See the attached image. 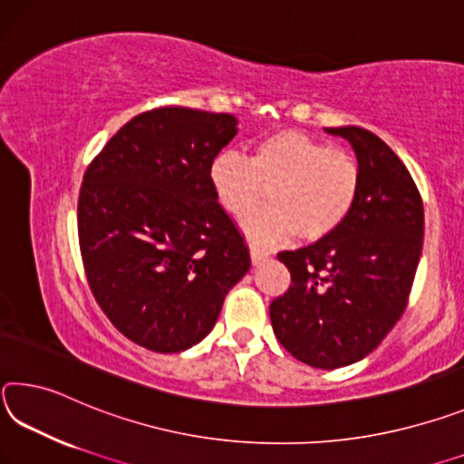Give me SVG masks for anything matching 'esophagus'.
<instances>
[{"mask_svg": "<svg viewBox=\"0 0 464 464\" xmlns=\"http://www.w3.org/2000/svg\"><path fill=\"white\" fill-rule=\"evenodd\" d=\"M267 259H269L267 250L256 248V246H250V261H253V265H261L263 261H267Z\"/></svg>", "mask_w": 464, "mask_h": 464, "instance_id": "esophagus-1", "label": "esophagus"}]
</instances>
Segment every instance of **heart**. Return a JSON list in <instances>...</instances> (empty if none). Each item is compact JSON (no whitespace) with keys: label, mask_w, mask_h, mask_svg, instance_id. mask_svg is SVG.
<instances>
[{"label":"heart","mask_w":464,"mask_h":464,"mask_svg":"<svg viewBox=\"0 0 464 464\" xmlns=\"http://www.w3.org/2000/svg\"><path fill=\"white\" fill-rule=\"evenodd\" d=\"M209 182L232 218L248 216L269 188V208L246 218L242 227L255 245L271 246L295 234L321 240L339 230L358 201L362 172L343 150L300 131H277L256 141L248 158L219 151Z\"/></svg>","instance_id":"b5f03b06"}]
</instances>
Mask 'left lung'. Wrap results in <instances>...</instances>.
I'll return each mask as SVG.
<instances>
[{
	"label": "left lung",
	"mask_w": 464,
	"mask_h": 464,
	"mask_svg": "<svg viewBox=\"0 0 464 464\" xmlns=\"http://www.w3.org/2000/svg\"><path fill=\"white\" fill-rule=\"evenodd\" d=\"M324 131L352 143L362 172L358 201L339 230L277 255L292 285L269 314L295 360L335 370L374 352L405 313L423 246V203L378 135L353 125Z\"/></svg>",
	"instance_id": "8db88e82"
}]
</instances>
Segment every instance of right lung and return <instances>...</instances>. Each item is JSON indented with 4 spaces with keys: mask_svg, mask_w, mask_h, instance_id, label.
<instances>
[{
    "mask_svg": "<svg viewBox=\"0 0 464 464\" xmlns=\"http://www.w3.org/2000/svg\"><path fill=\"white\" fill-rule=\"evenodd\" d=\"M238 119L185 106L133 117L83 174L78 234L98 306L133 343L179 353L209 335L250 269L209 182Z\"/></svg>",
    "mask_w": 464,
    "mask_h": 464,
    "instance_id": "add662e5",
    "label": "right lung"
}]
</instances>
